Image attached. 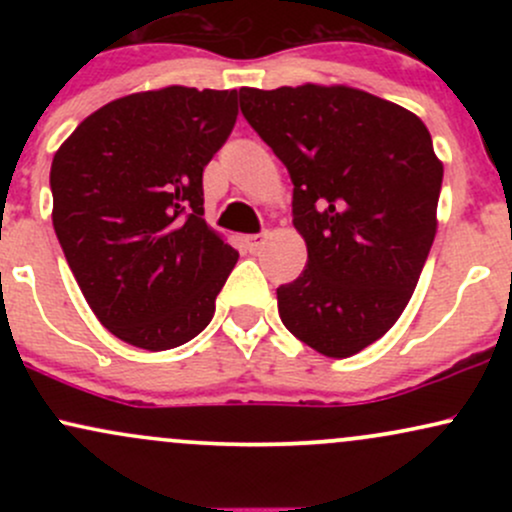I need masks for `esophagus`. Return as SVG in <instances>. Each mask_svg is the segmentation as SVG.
<instances>
[{"label": "esophagus", "instance_id": "obj_1", "mask_svg": "<svg viewBox=\"0 0 512 512\" xmlns=\"http://www.w3.org/2000/svg\"><path fill=\"white\" fill-rule=\"evenodd\" d=\"M264 238H267V233H252V236H245L243 238V245L245 250L250 252H257L264 245Z\"/></svg>", "mask_w": 512, "mask_h": 512}]
</instances>
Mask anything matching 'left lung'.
<instances>
[{"label":"left lung","mask_w":512,"mask_h":512,"mask_svg":"<svg viewBox=\"0 0 512 512\" xmlns=\"http://www.w3.org/2000/svg\"><path fill=\"white\" fill-rule=\"evenodd\" d=\"M240 110L293 182L308 264L276 289L293 337L332 358L380 339L424 269L443 185L431 134L409 110L349 86L240 88Z\"/></svg>","instance_id":"1"}]
</instances>
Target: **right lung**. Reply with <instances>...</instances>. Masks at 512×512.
Here are the masks:
<instances>
[{"label": "right lung", "mask_w": 512, "mask_h": 512, "mask_svg": "<svg viewBox=\"0 0 512 512\" xmlns=\"http://www.w3.org/2000/svg\"><path fill=\"white\" fill-rule=\"evenodd\" d=\"M238 91L168 86L88 115L50 168L52 226L105 330L166 351L209 325L238 252L204 221L202 173Z\"/></svg>", "instance_id": "1"}]
</instances>
